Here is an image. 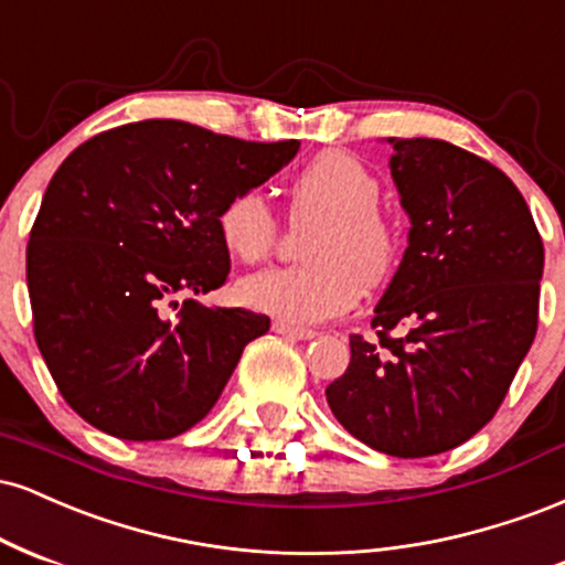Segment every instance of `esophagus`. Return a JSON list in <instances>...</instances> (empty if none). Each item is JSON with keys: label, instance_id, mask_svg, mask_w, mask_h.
<instances>
[{"label": "esophagus", "instance_id": "obj_1", "mask_svg": "<svg viewBox=\"0 0 565 565\" xmlns=\"http://www.w3.org/2000/svg\"><path fill=\"white\" fill-rule=\"evenodd\" d=\"M275 333L298 338V341H311V338H317V330L296 328V324H290V322H275Z\"/></svg>", "mask_w": 565, "mask_h": 565}]
</instances>
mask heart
<instances>
[{
    "label": "heart",
    "instance_id": "b5f03b06",
    "mask_svg": "<svg viewBox=\"0 0 565 565\" xmlns=\"http://www.w3.org/2000/svg\"><path fill=\"white\" fill-rule=\"evenodd\" d=\"M381 182L347 150H324L294 177V214L320 218L303 243L309 264L243 277L235 296L294 324L343 315L364 285L377 288L402 258V232L377 209ZM277 218L262 192L241 190L216 211V235L232 258L262 262L271 250Z\"/></svg>",
    "mask_w": 565,
    "mask_h": 565
}]
</instances>
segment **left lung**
I'll list each match as a JSON object with an SVG mask.
<instances>
[{
	"mask_svg": "<svg viewBox=\"0 0 565 565\" xmlns=\"http://www.w3.org/2000/svg\"><path fill=\"white\" fill-rule=\"evenodd\" d=\"M388 142L407 250L375 307V338H349L347 373L324 396L367 447L428 457L500 409L536 335L545 248L497 166L444 139Z\"/></svg>",
	"mask_w": 565,
	"mask_h": 565,
	"instance_id": "left-lung-1",
	"label": "left lung"
}]
</instances>
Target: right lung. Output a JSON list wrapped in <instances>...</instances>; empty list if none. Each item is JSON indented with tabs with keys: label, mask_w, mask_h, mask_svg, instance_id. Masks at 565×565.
Listing matches in <instances>:
<instances>
[{
	"label": "right lung",
	"mask_w": 565,
	"mask_h": 565,
	"mask_svg": "<svg viewBox=\"0 0 565 565\" xmlns=\"http://www.w3.org/2000/svg\"><path fill=\"white\" fill-rule=\"evenodd\" d=\"M296 152V139L245 142L150 118L86 139L60 163L31 227L25 280L36 347L89 426L163 441L211 413L245 343L269 330L267 315L195 298L230 275L216 211Z\"/></svg>",
	"instance_id": "obj_1"
}]
</instances>
